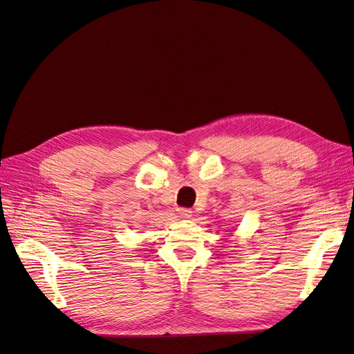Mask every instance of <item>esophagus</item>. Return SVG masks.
<instances>
[{
	"mask_svg": "<svg viewBox=\"0 0 354 354\" xmlns=\"http://www.w3.org/2000/svg\"><path fill=\"white\" fill-rule=\"evenodd\" d=\"M178 213H179L180 218H191V216H192V210L191 209H185V207H179Z\"/></svg>",
	"mask_w": 354,
	"mask_h": 354,
	"instance_id": "1",
	"label": "esophagus"
}]
</instances>
